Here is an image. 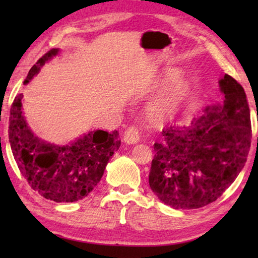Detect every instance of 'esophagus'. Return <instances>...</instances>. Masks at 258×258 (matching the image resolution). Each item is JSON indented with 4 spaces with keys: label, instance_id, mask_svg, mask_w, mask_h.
I'll return each mask as SVG.
<instances>
[{
    "label": "esophagus",
    "instance_id": "obj_1",
    "mask_svg": "<svg viewBox=\"0 0 258 258\" xmlns=\"http://www.w3.org/2000/svg\"><path fill=\"white\" fill-rule=\"evenodd\" d=\"M141 139V132H140L139 127L135 126H131L124 133V141L128 145H135V143L140 141Z\"/></svg>",
    "mask_w": 258,
    "mask_h": 258
}]
</instances>
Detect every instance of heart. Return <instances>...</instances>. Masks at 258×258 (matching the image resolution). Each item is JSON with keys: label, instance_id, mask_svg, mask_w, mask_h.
<instances>
[{"label": "heart", "instance_id": "b5f03b06", "mask_svg": "<svg viewBox=\"0 0 258 258\" xmlns=\"http://www.w3.org/2000/svg\"><path fill=\"white\" fill-rule=\"evenodd\" d=\"M186 83L182 80H177L168 87L160 97L156 100L152 106V112L157 117L171 115L175 110L178 104L184 99L186 94Z\"/></svg>", "mask_w": 258, "mask_h": 258}]
</instances>
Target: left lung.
Segmentation results:
<instances>
[{"instance_id": "left-lung-1", "label": "left lung", "mask_w": 258, "mask_h": 258, "mask_svg": "<svg viewBox=\"0 0 258 258\" xmlns=\"http://www.w3.org/2000/svg\"><path fill=\"white\" fill-rule=\"evenodd\" d=\"M224 100L207 106L190 125L165 126L154 145L151 190L175 209L215 202L232 184L251 142L250 110L243 87L230 75L220 81Z\"/></svg>"}]
</instances>
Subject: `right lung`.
<instances>
[{
    "label": "right lung",
    "mask_w": 258,
    "mask_h": 258,
    "mask_svg": "<svg viewBox=\"0 0 258 258\" xmlns=\"http://www.w3.org/2000/svg\"><path fill=\"white\" fill-rule=\"evenodd\" d=\"M58 53L52 49L30 68L25 84ZM23 94L15 98L9 118V141L23 176L42 197L55 203H73L85 198L98 184L107 163L119 149L118 131L97 130L69 146H54L34 137L21 111Z\"/></svg>",
    "instance_id": "add662e5"
}]
</instances>
